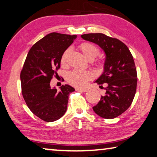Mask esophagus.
<instances>
[{
  "label": "esophagus",
  "mask_w": 157,
  "mask_h": 157,
  "mask_svg": "<svg viewBox=\"0 0 157 157\" xmlns=\"http://www.w3.org/2000/svg\"><path fill=\"white\" fill-rule=\"evenodd\" d=\"M77 91H79V92H86L88 91V89H85V88H77L76 89Z\"/></svg>",
  "instance_id": "1"
}]
</instances>
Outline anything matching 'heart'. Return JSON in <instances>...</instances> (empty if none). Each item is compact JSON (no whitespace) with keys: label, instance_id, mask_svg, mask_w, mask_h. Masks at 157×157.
<instances>
[{"label":"heart","instance_id":"obj_1","mask_svg":"<svg viewBox=\"0 0 157 157\" xmlns=\"http://www.w3.org/2000/svg\"><path fill=\"white\" fill-rule=\"evenodd\" d=\"M79 50L82 51V54L85 56L86 59L92 60L99 55V50L97 46L94 44L89 42H83L79 46ZM70 53V49L67 48L65 50L60 58V63L62 65H65L67 62V58ZM93 74L92 72L89 71H78L74 70L72 72H69L67 75V81L71 85L82 87L85 86L86 82L92 79Z\"/></svg>","mask_w":157,"mask_h":157}]
</instances>
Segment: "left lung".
Masks as SVG:
<instances>
[{
  "instance_id": "left-lung-1",
  "label": "left lung",
  "mask_w": 157,
  "mask_h": 157,
  "mask_svg": "<svg viewBox=\"0 0 157 157\" xmlns=\"http://www.w3.org/2000/svg\"><path fill=\"white\" fill-rule=\"evenodd\" d=\"M81 37L97 44L106 54L104 72L95 81L99 85L106 84V93L93 107L94 111L101 118H115L129 108L136 93L137 75L132 56L118 39L101 33L82 34Z\"/></svg>"
}]
</instances>
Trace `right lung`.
<instances>
[{"mask_svg": "<svg viewBox=\"0 0 157 157\" xmlns=\"http://www.w3.org/2000/svg\"><path fill=\"white\" fill-rule=\"evenodd\" d=\"M77 35L52 32L34 44L21 71L22 94L28 108L46 122L57 121L67 108L68 96L75 89L62 85L60 91L51 88L50 82L60 67L63 53Z\"/></svg>", "mask_w": 157, "mask_h": 157, "instance_id": "obj_1", "label": "right lung"}]
</instances>
